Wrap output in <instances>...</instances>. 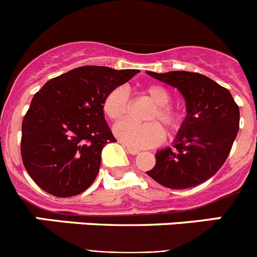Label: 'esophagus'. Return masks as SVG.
<instances>
[{
  "mask_svg": "<svg viewBox=\"0 0 257 257\" xmlns=\"http://www.w3.org/2000/svg\"><path fill=\"white\" fill-rule=\"evenodd\" d=\"M127 152H128V153L130 154H138L139 153V149H135V148H131V147H127Z\"/></svg>",
  "mask_w": 257,
  "mask_h": 257,
  "instance_id": "esophagus-1",
  "label": "esophagus"
}]
</instances>
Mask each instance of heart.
Masks as SVG:
<instances>
[{"mask_svg": "<svg viewBox=\"0 0 257 257\" xmlns=\"http://www.w3.org/2000/svg\"><path fill=\"white\" fill-rule=\"evenodd\" d=\"M143 94L153 103L145 114V123L126 119L114 124L113 133L124 144L134 148H149L160 144L165 139L163 124L169 135L179 133L184 124V114L180 109L169 104L171 92L162 85H148L143 88ZM130 108L128 92L122 86L112 88L103 100V112L110 121H119L126 117Z\"/></svg>", "mask_w": 257, "mask_h": 257, "instance_id": "1", "label": "heart"}]
</instances>
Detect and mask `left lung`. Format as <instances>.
I'll return each mask as SVG.
<instances>
[{"label":"left lung","instance_id":"left-lung-1","mask_svg":"<svg viewBox=\"0 0 257 257\" xmlns=\"http://www.w3.org/2000/svg\"><path fill=\"white\" fill-rule=\"evenodd\" d=\"M176 87L187 101L188 115L174 145L156 153L147 174L170 189L196 187L213 176L228 158L239 130V108L230 92L203 74L185 70L148 72Z\"/></svg>","mask_w":257,"mask_h":257}]
</instances>
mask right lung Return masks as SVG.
I'll return each instance as SVG.
<instances>
[{"instance_id":"1","label":"right lung","mask_w":257,"mask_h":257,"mask_svg":"<svg viewBox=\"0 0 257 257\" xmlns=\"http://www.w3.org/2000/svg\"><path fill=\"white\" fill-rule=\"evenodd\" d=\"M138 69L86 65L50 79L36 92L22 124L20 152L41 189L67 198L96 179L104 145L115 142L103 100Z\"/></svg>"}]
</instances>
